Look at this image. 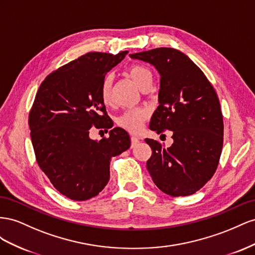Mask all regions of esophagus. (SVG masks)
I'll use <instances>...</instances> for the list:
<instances>
[{
    "label": "esophagus",
    "instance_id": "obj_1",
    "mask_svg": "<svg viewBox=\"0 0 255 255\" xmlns=\"http://www.w3.org/2000/svg\"><path fill=\"white\" fill-rule=\"evenodd\" d=\"M137 143H139V139L136 136H131V147H134Z\"/></svg>",
    "mask_w": 255,
    "mask_h": 255
}]
</instances>
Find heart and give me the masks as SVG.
Listing matches in <instances>:
<instances>
[{"label": "heart", "instance_id": "heart-1", "mask_svg": "<svg viewBox=\"0 0 255 255\" xmlns=\"http://www.w3.org/2000/svg\"><path fill=\"white\" fill-rule=\"evenodd\" d=\"M128 76L131 78L134 83L140 87L141 90H145L147 87H150L152 84V74L148 67L144 66L141 64H134L130 66L127 70ZM112 84H113V77L107 76L100 85V98L101 101L109 106L112 103ZM148 118V111L146 109L137 108V109H128L125 112H123L118 119L116 123L118 125L127 129L128 131L136 133L142 129L143 122Z\"/></svg>", "mask_w": 255, "mask_h": 255}]
</instances>
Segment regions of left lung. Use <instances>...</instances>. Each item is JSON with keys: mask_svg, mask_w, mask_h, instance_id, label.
<instances>
[{"mask_svg": "<svg viewBox=\"0 0 255 255\" xmlns=\"http://www.w3.org/2000/svg\"><path fill=\"white\" fill-rule=\"evenodd\" d=\"M129 56L149 63L160 75L159 106L150 130L173 132L170 147L145 139L152 150L146 163L152 181L169 195H191L213 177L223 146V118L216 91L179 50L157 48Z\"/></svg>", "mask_w": 255, "mask_h": 255, "instance_id": "1", "label": "left lung"}]
</instances>
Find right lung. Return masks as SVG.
Returning <instances> with one entry per match:
<instances>
[{
    "label": "right lung",
    "instance_id": "add662e5",
    "mask_svg": "<svg viewBox=\"0 0 255 255\" xmlns=\"http://www.w3.org/2000/svg\"><path fill=\"white\" fill-rule=\"evenodd\" d=\"M128 51L89 52L43 80L28 116L36 160L57 191L74 201L96 196L110 179L111 158L130 147L126 130L92 140L90 129H108L100 85ZM108 132V130H107Z\"/></svg>",
    "mask_w": 255,
    "mask_h": 255
}]
</instances>
